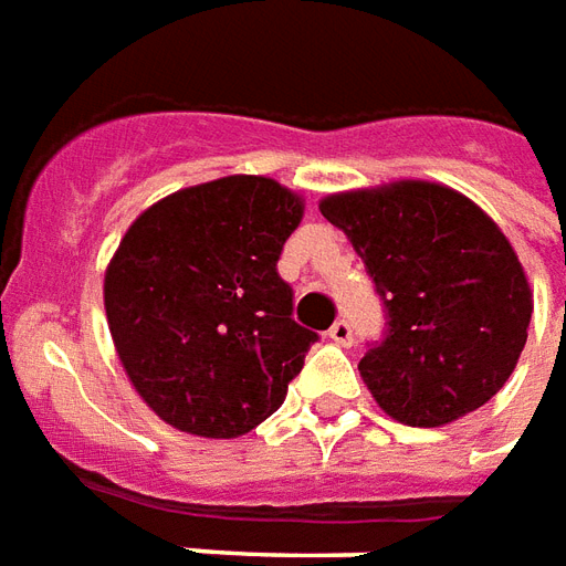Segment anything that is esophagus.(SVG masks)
Masks as SVG:
<instances>
[{"mask_svg":"<svg viewBox=\"0 0 566 566\" xmlns=\"http://www.w3.org/2000/svg\"><path fill=\"white\" fill-rule=\"evenodd\" d=\"M326 336L333 338V342H336V345H350V342H354V329H350V324H347V321H336V324L329 326V333H326Z\"/></svg>","mask_w":566,"mask_h":566,"instance_id":"34e87169","label":"esophagus"}]
</instances>
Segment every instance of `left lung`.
I'll list each match as a JSON object with an SVG mask.
<instances>
[{"label": "left lung", "instance_id": "left-lung-1", "mask_svg": "<svg viewBox=\"0 0 566 566\" xmlns=\"http://www.w3.org/2000/svg\"><path fill=\"white\" fill-rule=\"evenodd\" d=\"M317 207L345 230L387 308V336L359 359L380 411L434 429L483 408L513 375L534 312L501 228L426 179L326 195Z\"/></svg>", "mask_w": 566, "mask_h": 566}]
</instances>
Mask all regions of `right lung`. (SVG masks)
<instances>
[{
	"label": "right lung",
	"instance_id": "add662e5",
	"mask_svg": "<svg viewBox=\"0 0 566 566\" xmlns=\"http://www.w3.org/2000/svg\"><path fill=\"white\" fill-rule=\"evenodd\" d=\"M303 198L270 177L179 188L125 230L104 272L113 347L167 426L240 438L282 408L317 333L275 270Z\"/></svg>",
	"mask_w": 566,
	"mask_h": 566
}]
</instances>
